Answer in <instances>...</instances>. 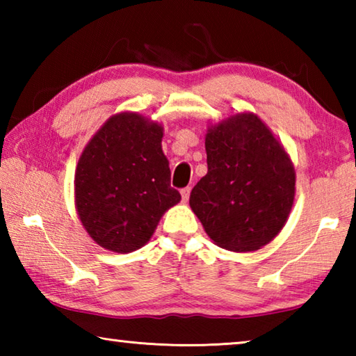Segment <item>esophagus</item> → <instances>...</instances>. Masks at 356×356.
<instances>
[{"instance_id": "1", "label": "esophagus", "mask_w": 356, "mask_h": 356, "mask_svg": "<svg viewBox=\"0 0 356 356\" xmlns=\"http://www.w3.org/2000/svg\"><path fill=\"white\" fill-rule=\"evenodd\" d=\"M180 195H182V201L186 202L190 197V186H185V188L180 190Z\"/></svg>"}]
</instances>
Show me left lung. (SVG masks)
Segmentation results:
<instances>
[{"instance_id":"obj_1","label":"left lung","mask_w":356,"mask_h":356,"mask_svg":"<svg viewBox=\"0 0 356 356\" xmlns=\"http://www.w3.org/2000/svg\"><path fill=\"white\" fill-rule=\"evenodd\" d=\"M207 174L190 207L207 236L229 251H254L278 236L291 213L295 171L261 119L243 113L209 129Z\"/></svg>"}]
</instances>
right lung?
<instances>
[{
    "instance_id": "1",
    "label": "right lung",
    "mask_w": 356,
    "mask_h": 356,
    "mask_svg": "<svg viewBox=\"0 0 356 356\" xmlns=\"http://www.w3.org/2000/svg\"><path fill=\"white\" fill-rule=\"evenodd\" d=\"M161 138L159 124L120 113L84 147L75 172V204L84 229L104 248H141L161 215L180 201Z\"/></svg>"
}]
</instances>
